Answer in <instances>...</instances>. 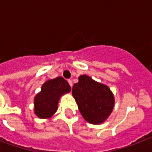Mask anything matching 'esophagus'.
<instances>
[{
  "mask_svg": "<svg viewBox=\"0 0 152 152\" xmlns=\"http://www.w3.org/2000/svg\"><path fill=\"white\" fill-rule=\"evenodd\" d=\"M68 82H69V83L70 84V86H71V87H72V80H68Z\"/></svg>",
  "mask_w": 152,
  "mask_h": 152,
  "instance_id": "34e87169",
  "label": "esophagus"
}]
</instances>
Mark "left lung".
Listing matches in <instances>:
<instances>
[{
    "label": "left lung",
    "mask_w": 152,
    "mask_h": 152,
    "mask_svg": "<svg viewBox=\"0 0 152 152\" xmlns=\"http://www.w3.org/2000/svg\"><path fill=\"white\" fill-rule=\"evenodd\" d=\"M72 93L83 118L91 124L104 122L113 110L114 97L110 89L90 76H80Z\"/></svg>",
    "instance_id": "obj_1"
}]
</instances>
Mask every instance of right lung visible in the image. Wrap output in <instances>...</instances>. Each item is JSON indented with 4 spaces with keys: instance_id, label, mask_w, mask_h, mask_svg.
<instances>
[{
    "instance_id": "1",
    "label": "right lung",
    "mask_w": 152,
    "mask_h": 152,
    "mask_svg": "<svg viewBox=\"0 0 152 152\" xmlns=\"http://www.w3.org/2000/svg\"><path fill=\"white\" fill-rule=\"evenodd\" d=\"M70 91V85L61 76L46 81L34 97L35 115L39 118H50L57 111L61 96Z\"/></svg>"
}]
</instances>
